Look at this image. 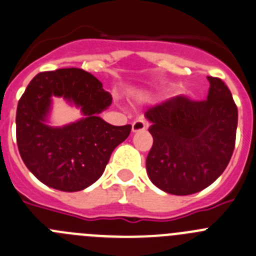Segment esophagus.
<instances>
[{
	"instance_id": "34e87169",
	"label": "esophagus",
	"mask_w": 256,
	"mask_h": 256,
	"mask_svg": "<svg viewBox=\"0 0 256 256\" xmlns=\"http://www.w3.org/2000/svg\"><path fill=\"white\" fill-rule=\"evenodd\" d=\"M146 128V122L142 118H138L132 122V132H139V131H144Z\"/></svg>"
}]
</instances>
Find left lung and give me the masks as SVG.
Returning <instances> with one entry per match:
<instances>
[{"label": "left lung", "instance_id": "obj_1", "mask_svg": "<svg viewBox=\"0 0 256 256\" xmlns=\"http://www.w3.org/2000/svg\"><path fill=\"white\" fill-rule=\"evenodd\" d=\"M207 100L176 96L145 112L152 146L146 158L150 180L170 194L204 190L228 166L235 149L238 107L225 82L207 77Z\"/></svg>", "mask_w": 256, "mask_h": 256}]
</instances>
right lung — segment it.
I'll return each instance as SVG.
<instances>
[{"label":"right lung","mask_w":256,"mask_h":256,"mask_svg":"<svg viewBox=\"0 0 256 256\" xmlns=\"http://www.w3.org/2000/svg\"><path fill=\"white\" fill-rule=\"evenodd\" d=\"M52 95L80 106L85 118L64 128L48 126L44 120ZM111 102L102 83L83 69L36 74L16 111V142L28 170L48 187L63 192H78L93 184L114 148L131 131V125H110L98 116Z\"/></svg>","instance_id":"obj_1"}]
</instances>
